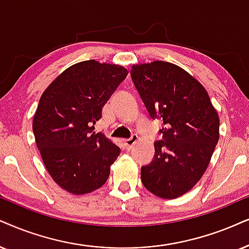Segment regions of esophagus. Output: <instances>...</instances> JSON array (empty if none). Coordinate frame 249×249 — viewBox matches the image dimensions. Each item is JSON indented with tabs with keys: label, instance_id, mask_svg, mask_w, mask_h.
Instances as JSON below:
<instances>
[{
	"label": "esophagus",
	"instance_id": "esophagus-1",
	"mask_svg": "<svg viewBox=\"0 0 249 249\" xmlns=\"http://www.w3.org/2000/svg\"><path fill=\"white\" fill-rule=\"evenodd\" d=\"M138 139H139V138H138V135L137 134H133L130 138V139H124V140H123V142H124L125 148H126L127 150H130V149H132V147H133L134 144L138 142Z\"/></svg>",
	"mask_w": 249,
	"mask_h": 249
}]
</instances>
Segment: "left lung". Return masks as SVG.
Returning <instances> with one entry per match:
<instances>
[{"instance_id":"1","label":"left lung","mask_w":249,"mask_h":249,"mask_svg":"<svg viewBox=\"0 0 249 249\" xmlns=\"http://www.w3.org/2000/svg\"><path fill=\"white\" fill-rule=\"evenodd\" d=\"M132 80L153 119H161L155 156L141 168L150 193L176 199L191 191L208 168L219 139V117L199 80L169 62L132 65Z\"/></svg>"}]
</instances>
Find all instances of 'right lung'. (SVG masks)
I'll return each instance as SVG.
<instances>
[{
	"label": "right lung",
	"mask_w": 249,
	"mask_h": 249,
	"mask_svg": "<svg viewBox=\"0 0 249 249\" xmlns=\"http://www.w3.org/2000/svg\"><path fill=\"white\" fill-rule=\"evenodd\" d=\"M124 67L95 59L71 65L46 88L33 117L43 164L63 190L90 193L106 184L121 149L94 125L118 85Z\"/></svg>",
	"instance_id": "right-lung-1"
}]
</instances>
